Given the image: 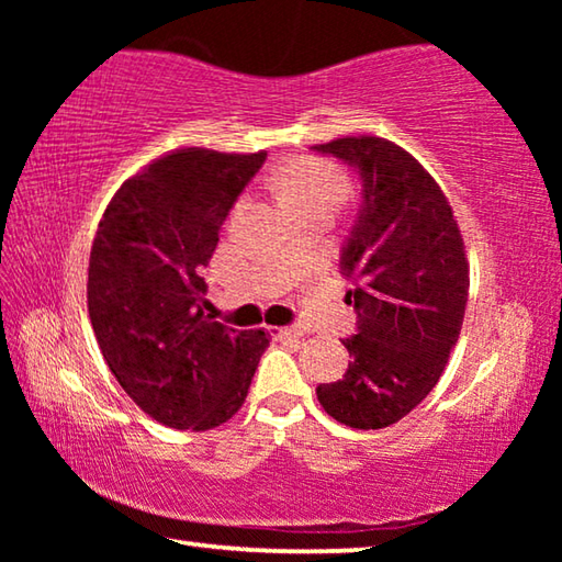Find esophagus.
I'll return each instance as SVG.
<instances>
[{"instance_id":"obj_1","label":"esophagus","mask_w":562,"mask_h":562,"mask_svg":"<svg viewBox=\"0 0 562 562\" xmlns=\"http://www.w3.org/2000/svg\"><path fill=\"white\" fill-rule=\"evenodd\" d=\"M274 339H300L304 331L300 327H268Z\"/></svg>"}]
</instances>
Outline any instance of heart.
Instances as JSON below:
<instances>
[{
    "label": "heart",
    "instance_id": "heart-1",
    "mask_svg": "<svg viewBox=\"0 0 562 562\" xmlns=\"http://www.w3.org/2000/svg\"><path fill=\"white\" fill-rule=\"evenodd\" d=\"M278 190L288 207L331 205L347 198L349 180L345 170L322 158H292L278 170Z\"/></svg>",
    "mask_w": 562,
    "mask_h": 562
}]
</instances>
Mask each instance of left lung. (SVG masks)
Wrapping results in <instances>:
<instances>
[{
  "label": "left lung",
  "instance_id": "1",
  "mask_svg": "<svg viewBox=\"0 0 562 562\" xmlns=\"http://www.w3.org/2000/svg\"><path fill=\"white\" fill-rule=\"evenodd\" d=\"M359 168L364 203L341 255L355 282L359 335L347 374L317 386L325 412L351 429H386L429 396L461 335L469 258L441 186L418 160L379 136L315 146Z\"/></svg>",
  "mask_w": 562,
  "mask_h": 562
}]
</instances>
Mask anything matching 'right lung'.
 Listing matches in <instances>:
<instances>
[{
    "mask_svg": "<svg viewBox=\"0 0 562 562\" xmlns=\"http://www.w3.org/2000/svg\"><path fill=\"white\" fill-rule=\"evenodd\" d=\"M268 150L178 148L150 160L103 211L87 302L111 374L140 412L178 431L233 418L270 335L207 315L201 272L217 233Z\"/></svg>",
    "mask_w": 562,
    "mask_h": 562,
    "instance_id": "add662e5",
    "label": "right lung"
}]
</instances>
